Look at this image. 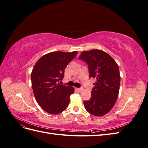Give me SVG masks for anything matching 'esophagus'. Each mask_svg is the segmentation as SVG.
<instances>
[{
    "instance_id": "esophagus-1",
    "label": "esophagus",
    "mask_w": 148,
    "mask_h": 148,
    "mask_svg": "<svg viewBox=\"0 0 148 148\" xmlns=\"http://www.w3.org/2000/svg\"><path fill=\"white\" fill-rule=\"evenodd\" d=\"M83 89V88H77V90L78 91H79V92H80V91H82V90Z\"/></svg>"
}]
</instances>
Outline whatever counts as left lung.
I'll list each match as a JSON object with an SVG mask.
<instances>
[{
    "label": "left lung",
    "instance_id": "1",
    "mask_svg": "<svg viewBox=\"0 0 148 148\" xmlns=\"http://www.w3.org/2000/svg\"><path fill=\"white\" fill-rule=\"evenodd\" d=\"M79 59L88 64L89 78L96 79L90 99L84 101L85 109L97 117L104 115L114 107L119 96V66L108 53L98 49L82 52Z\"/></svg>",
    "mask_w": 148,
    "mask_h": 148
}]
</instances>
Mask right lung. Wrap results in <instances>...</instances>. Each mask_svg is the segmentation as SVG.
Instances as JSON below:
<instances>
[{"instance_id":"obj_1","label":"right lung","mask_w":148,"mask_h":148,"mask_svg":"<svg viewBox=\"0 0 148 148\" xmlns=\"http://www.w3.org/2000/svg\"><path fill=\"white\" fill-rule=\"evenodd\" d=\"M78 52H52L41 57L31 72L33 93L39 106L51 114H58L65 110L70 103V96L74 88L60 84L67 65Z\"/></svg>"}]
</instances>
